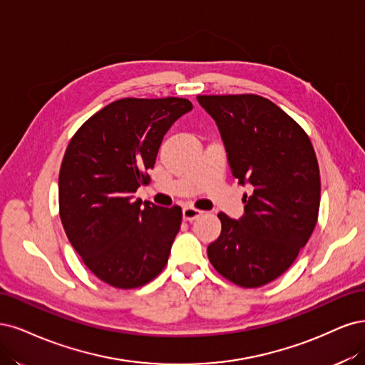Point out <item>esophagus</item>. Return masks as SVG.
Listing matches in <instances>:
<instances>
[{
  "mask_svg": "<svg viewBox=\"0 0 365 365\" xmlns=\"http://www.w3.org/2000/svg\"><path fill=\"white\" fill-rule=\"evenodd\" d=\"M203 212L200 209L195 207H183V220L185 221H192L195 218H198Z\"/></svg>",
  "mask_w": 365,
  "mask_h": 365,
  "instance_id": "1",
  "label": "esophagus"
}]
</instances>
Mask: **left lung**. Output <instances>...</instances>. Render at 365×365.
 <instances>
[{"label": "left lung", "instance_id": "1", "mask_svg": "<svg viewBox=\"0 0 365 365\" xmlns=\"http://www.w3.org/2000/svg\"><path fill=\"white\" fill-rule=\"evenodd\" d=\"M197 100L220 128L232 174L253 186L240 221L218 214L221 233L207 257L232 284L259 288L284 274L311 238L320 209L319 162L307 132L268 98Z\"/></svg>", "mask_w": 365, "mask_h": 365}]
</instances>
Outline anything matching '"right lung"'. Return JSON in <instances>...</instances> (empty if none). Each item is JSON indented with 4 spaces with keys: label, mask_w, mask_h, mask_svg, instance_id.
<instances>
[{
    "label": "right lung",
    "mask_w": 365,
    "mask_h": 365,
    "mask_svg": "<svg viewBox=\"0 0 365 365\" xmlns=\"http://www.w3.org/2000/svg\"><path fill=\"white\" fill-rule=\"evenodd\" d=\"M192 109L186 98H121L74 133L58 173V215L81 261L104 284L139 288L168 262L182 207L133 200L150 182L163 135Z\"/></svg>",
    "instance_id": "obj_1"
}]
</instances>
